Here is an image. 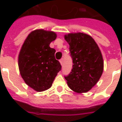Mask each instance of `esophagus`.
<instances>
[{
  "mask_svg": "<svg viewBox=\"0 0 122 122\" xmlns=\"http://www.w3.org/2000/svg\"><path fill=\"white\" fill-rule=\"evenodd\" d=\"M63 61H64V59L63 58H62L61 59H60V61H59V62H60V63H61V65H62L63 64Z\"/></svg>",
  "mask_w": 122,
  "mask_h": 122,
  "instance_id": "34e87169",
  "label": "esophagus"
}]
</instances>
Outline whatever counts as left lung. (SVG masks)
I'll use <instances>...</instances> for the list:
<instances>
[{"label": "left lung", "mask_w": 122, "mask_h": 122, "mask_svg": "<svg viewBox=\"0 0 122 122\" xmlns=\"http://www.w3.org/2000/svg\"><path fill=\"white\" fill-rule=\"evenodd\" d=\"M65 39L70 45L73 68L65 76L68 87L77 93L87 92L102 75L104 62L94 40L83 33H69Z\"/></svg>", "instance_id": "obj_1"}]
</instances>
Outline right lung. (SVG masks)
<instances>
[{
    "label": "right lung",
    "mask_w": 122,
    "mask_h": 122,
    "mask_svg": "<svg viewBox=\"0 0 122 122\" xmlns=\"http://www.w3.org/2000/svg\"><path fill=\"white\" fill-rule=\"evenodd\" d=\"M56 37L53 31L34 30L26 39L19 54L18 66L21 77L37 92L49 89L61 70V64L55 58L56 50L49 47Z\"/></svg>",
    "instance_id": "obj_1"
}]
</instances>
